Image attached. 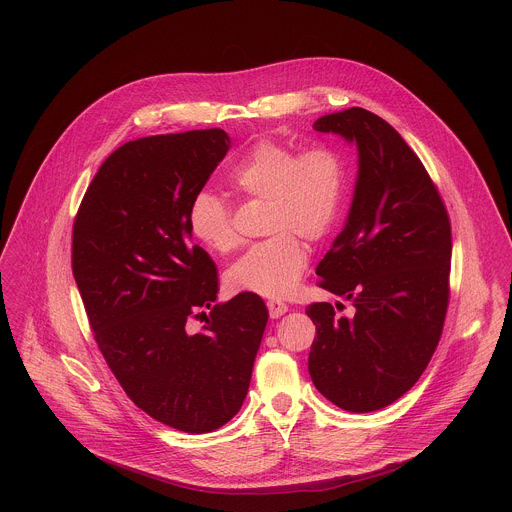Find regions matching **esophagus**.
Instances as JSON below:
<instances>
[{"label":"esophagus","mask_w":512,"mask_h":512,"mask_svg":"<svg viewBox=\"0 0 512 512\" xmlns=\"http://www.w3.org/2000/svg\"><path fill=\"white\" fill-rule=\"evenodd\" d=\"M266 305H268V311H270L272 319H278V317H282L288 311V305L284 301H280V299H270Z\"/></svg>","instance_id":"34e87169"}]
</instances>
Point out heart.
<instances>
[{
  "instance_id": "obj_1",
  "label": "heart",
  "mask_w": 512,
  "mask_h": 512,
  "mask_svg": "<svg viewBox=\"0 0 512 512\" xmlns=\"http://www.w3.org/2000/svg\"><path fill=\"white\" fill-rule=\"evenodd\" d=\"M349 161L335 146L297 151L272 140L252 147L230 171V187L244 199L268 201V240L252 246L228 272L232 292L262 297L292 295L309 264L303 238L319 242L343 215ZM189 230L209 250L226 254L240 244L232 209L213 191H199L189 207Z\"/></svg>"
}]
</instances>
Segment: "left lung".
Listing matches in <instances>:
<instances>
[{
	"instance_id": "left-lung-1",
	"label": "left lung",
	"mask_w": 512,
	"mask_h": 512,
	"mask_svg": "<svg viewBox=\"0 0 512 512\" xmlns=\"http://www.w3.org/2000/svg\"><path fill=\"white\" fill-rule=\"evenodd\" d=\"M313 130L355 140L361 161L347 226L315 270L319 288L351 299L355 315L307 305L317 333L309 374L335 406L374 412L408 392L436 353L449 305L451 222L424 163L386 120L349 108Z\"/></svg>"
}]
</instances>
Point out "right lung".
Masks as SVG:
<instances>
[{"label": "right lung", "mask_w": 512, "mask_h": 512, "mask_svg": "<svg viewBox=\"0 0 512 512\" xmlns=\"http://www.w3.org/2000/svg\"><path fill=\"white\" fill-rule=\"evenodd\" d=\"M230 146L220 128L128 142L102 163L73 222L74 282L106 365L147 416L187 434L236 416L268 323L260 295L213 303L217 266L189 240L191 201Z\"/></svg>", "instance_id": "obj_1"}]
</instances>
